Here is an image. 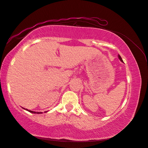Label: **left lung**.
Returning a JSON list of instances; mask_svg holds the SVG:
<instances>
[{"instance_id":"left-lung-1","label":"left lung","mask_w":148,"mask_h":148,"mask_svg":"<svg viewBox=\"0 0 148 148\" xmlns=\"http://www.w3.org/2000/svg\"><path fill=\"white\" fill-rule=\"evenodd\" d=\"M119 59H120V60H121V61H122V62H123V59H122V58H121V56H120V55H119Z\"/></svg>"}]
</instances>
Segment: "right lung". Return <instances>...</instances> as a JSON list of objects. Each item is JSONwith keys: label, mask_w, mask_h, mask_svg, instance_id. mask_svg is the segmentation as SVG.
Masks as SVG:
<instances>
[{"label": "right lung", "mask_w": 148, "mask_h": 148, "mask_svg": "<svg viewBox=\"0 0 148 148\" xmlns=\"http://www.w3.org/2000/svg\"><path fill=\"white\" fill-rule=\"evenodd\" d=\"M25 110H27V111H28L29 112H32V113H37V114H39V113H42V112H35V111H29V110H27V109H25Z\"/></svg>", "instance_id": "obj_1"}]
</instances>
